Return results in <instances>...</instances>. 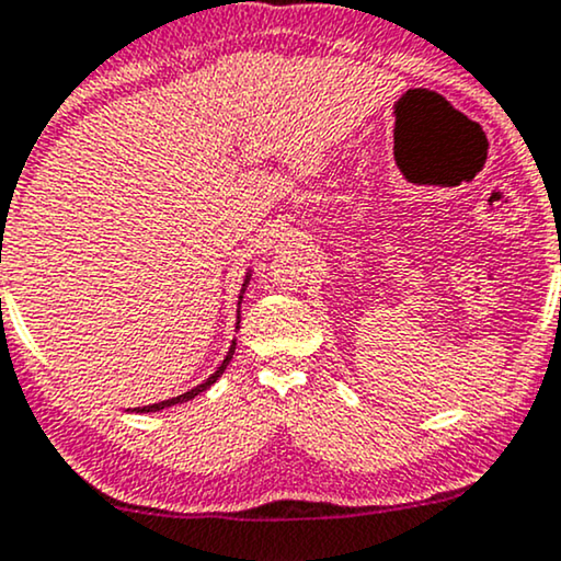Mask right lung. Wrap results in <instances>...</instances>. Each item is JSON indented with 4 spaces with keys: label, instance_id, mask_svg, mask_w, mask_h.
I'll list each match as a JSON object with an SVG mask.
<instances>
[{
    "label": "right lung",
    "instance_id": "obj_1",
    "mask_svg": "<svg viewBox=\"0 0 561 561\" xmlns=\"http://www.w3.org/2000/svg\"><path fill=\"white\" fill-rule=\"evenodd\" d=\"M231 356H233V345H231V351H228V356L224 358V364L218 366L216 369V375H210L205 379L203 385H197L195 390H190V392H184V396H176V398H169V400H161V403H153V405H142V408H137V411L140 413H150V411H161V408H169V405H176V403H184V400H192L195 396H199V392H205L207 387H210L213 382H216V379L224 375V369L228 366V362H231Z\"/></svg>",
    "mask_w": 561,
    "mask_h": 561
}]
</instances>
